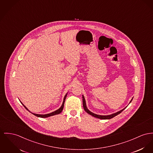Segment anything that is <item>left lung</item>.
<instances>
[{
	"label": "left lung",
	"mask_w": 153,
	"mask_h": 153,
	"mask_svg": "<svg viewBox=\"0 0 153 153\" xmlns=\"http://www.w3.org/2000/svg\"><path fill=\"white\" fill-rule=\"evenodd\" d=\"M82 99H82V100H83V108H84L85 111L87 112L88 114L91 115L93 117H96V118H99V119H101V120H109V119H111L113 117H115L116 115H118L119 114H120L121 112H122L123 110H124L127 107V106H126L125 108H123L121 110H120V111H118V112H115V113L112 114H110V115H97V114H94V113H93V112H91V111H89V110L87 108L86 104V101H85V97H84V96H83V95H82ZM132 100L133 98L132 99V100L130 101L129 104H130V103L132 101Z\"/></svg>",
	"instance_id": "1"
}]
</instances>
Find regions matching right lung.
Listing matches in <instances>:
<instances>
[{
    "mask_svg": "<svg viewBox=\"0 0 153 153\" xmlns=\"http://www.w3.org/2000/svg\"><path fill=\"white\" fill-rule=\"evenodd\" d=\"M67 94H68V93H66V94L65 95V96H64V99H63V102H62V105H61V107L58 109V110H56V111H53V112H51V113H49V114H35V113H32V112H31L24 105V104H22V102H21V103L23 105V106L29 111V112H31L32 114H33L34 115H35V116H36V117H40V118H47V117H51V116H53V115H57V114H59L60 113H61V111H62V110H63V108H64V102H65V99H66V97H67Z\"/></svg>",
    "mask_w": 153,
    "mask_h": 153,
    "instance_id": "1",
    "label": "right lung"
}]
</instances>
